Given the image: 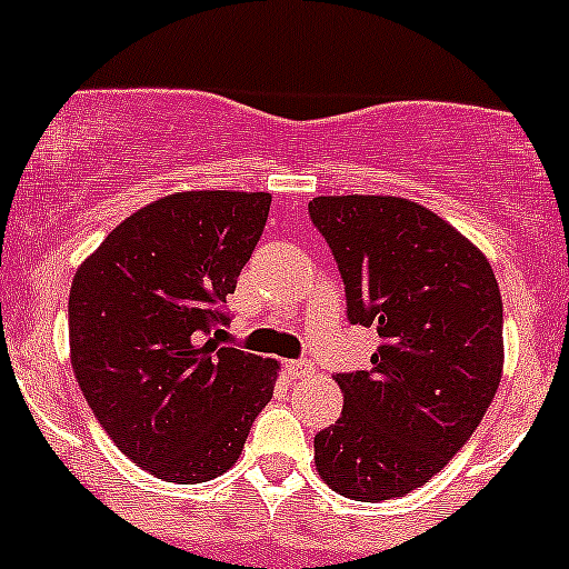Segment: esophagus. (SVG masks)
<instances>
[{
  "instance_id": "obj_1",
  "label": "esophagus",
  "mask_w": 569,
  "mask_h": 569,
  "mask_svg": "<svg viewBox=\"0 0 569 569\" xmlns=\"http://www.w3.org/2000/svg\"><path fill=\"white\" fill-rule=\"evenodd\" d=\"M286 371L291 375V380H302V377L313 375V363H308V360H291V363H286Z\"/></svg>"
}]
</instances>
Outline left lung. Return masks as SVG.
<instances>
[{
    "label": "left lung",
    "mask_w": 569,
    "mask_h": 569,
    "mask_svg": "<svg viewBox=\"0 0 569 569\" xmlns=\"http://www.w3.org/2000/svg\"><path fill=\"white\" fill-rule=\"evenodd\" d=\"M347 286L352 325L377 327L369 371L336 375L343 412L313 438L330 490L388 501L427 485L468 443L503 375V302L487 256L393 194L308 203Z\"/></svg>",
    "instance_id": "obj_1"
}]
</instances>
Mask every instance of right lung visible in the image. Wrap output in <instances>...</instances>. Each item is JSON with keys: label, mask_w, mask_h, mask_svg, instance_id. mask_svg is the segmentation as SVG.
I'll use <instances>...</instances> for the list:
<instances>
[{"label": "right lung", "mask_w": 569, "mask_h": 569, "mask_svg": "<svg viewBox=\"0 0 569 569\" xmlns=\"http://www.w3.org/2000/svg\"><path fill=\"white\" fill-rule=\"evenodd\" d=\"M269 203V192L233 189L164 194L109 231L73 274V375L114 446L157 479L226 473L272 399L278 360L211 338Z\"/></svg>", "instance_id": "1"}]
</instances>
